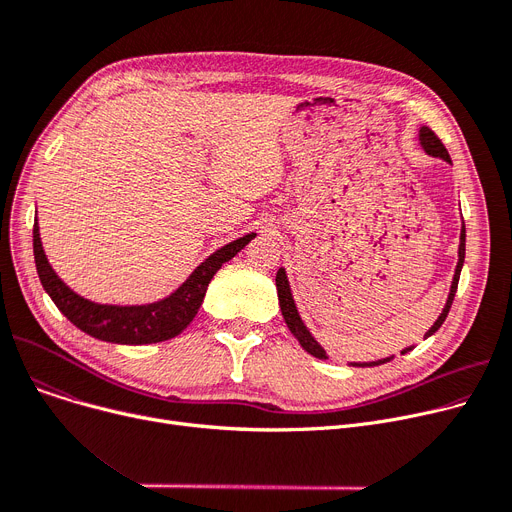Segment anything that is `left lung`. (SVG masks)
<instances>
[{
	"mask_svg": "<svg viewBox=\"0 0 512 512\" xmlns=\"http://www.w3.org/2000/svg\"><path fill=\"white\" fill-rule=\"evenodd\" d=\"M419 145H421V149H423L429 157H438V159H444V161H448V164H452V161H450V155H448V151H446V147H444V145H442V141L436 137L432 128H427V126H421V128H419ZM463 263H465V224H461V236H459V261H456V267H454V276H452V282H450L448 299H446V303H444L442 313H440V315H438V319L434 321V326L425 332V338L434 336V334L440 330V326L444 324V319H446V315H448V311H450V305H452V301H454L456 286H459V278H461ZM276 288H278L280 309H282L284 321H286L288 330L292 332V336L299 340V344L305 348V351H307L309 355H313V357H317V359H326L324 346H321V344L313 338V334H311V332H309V328L305 326V321H303V317H301V313H299V309H297V303H294L292 290H290V282H288V276H286V270H284V267H280L278 274H276ZM413 348H415V346L402 348L400 355H407L409 351H413ZM392 359H394V355L384 357V359H378V361L348 363V365H351V367H375V365H384V363H388V361H392Z\"/></svg>",
	"mask_w": 512,
	"mask_h": 512,
	"instance_id": "8db88e82",
	"label": "left lung"
}]
</instances>
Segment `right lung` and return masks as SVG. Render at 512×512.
Returning <instances> with one entry per match:
<instances>
[{"mask_svg":"<svg viewBox=\"0 0 512 512\" xmlns=\"http://www.w3.org/2000/svg\"><path fill=\"white\" fill-rule=\"evenodd\" d=\"M257 234H245L203 259L168 297L143 305L95 303L74 292L56 272L43 251L39 222L33 226V253L39 280L56 307L85 334L114 344H153L178 336L195 319L215 272L245 249Z\"/></svg>","mask_w":512,"mask_h":512,"instance_id":"add662e5","label":"right lung"}]
</instances>
